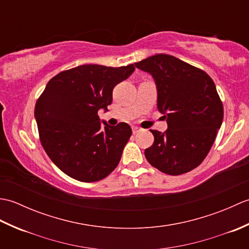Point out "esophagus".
<instances>
[{
	"mask_svg": "<svg viewBox=\"0 0 249 249\" xmlns=\"http://www.w3.org/2000/svg\"><path fill=\"white\" fill-rule=\"evenodd\" d=\"M139 131H141V128H140V127H137V126H135V127H133V134H134V135L138 134Z\"/></svg>",
	"mask_w": 249,
	"mask_h": 249,
	"instance_id": "34e87169",
	"label": "esophagus"
}]
</instances>
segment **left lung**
Returning <instances> with one entry per match:
<instances>
[{
	"mask_svg": "<svg viewBox=\"0 0 249 249\" xmlns=\"http://www.w3.org/2000/svg\"><path fill=\"white\" fill-rule=\"evenodd\" d=\"M154 78L157 109L168 129L152 130L154 143L144 155L153 167L170 174L192 171L212 147L224 119V107L215 83L200 68L169 54H156L135 63Z\"/></svg>",
	"mask_w": 249,
	"mask_h": 249,
	"instance_id": "8db88e82",
	"label": "left lung"
}]
</instances>
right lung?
I'll list each match as a JSON object with an SVG mask.
<instances>
[{"label":"right lung","instance_id":"1","mask_svg":"<svg viewBox=\"0 0 249 249\" xmlns=\"http://www.w3.org/2000/svg\"><path fill=\"white\" fill-rule=\"evenodd\" d=\"M134 71V64H88L61 71L47 83L34 111L39 139L47 155L68 177L96 182L119 165L130 126L104 122L102 127L97 112L107 110L114 87Z\"/></svg>","mask_w":249,"mask_h":249}]
</instances>
